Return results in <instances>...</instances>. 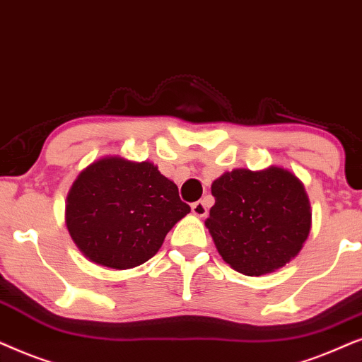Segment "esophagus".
<instances>
[{"label": "esophagus", "mask_w": 362, "mask_h": 362, "mask_svg": "<svg viewBox=\"0 0 362 362\" xmlns=\"http://www.w3.org/2000/svg\"><path fill=\"white\" fill-rule=\"evenodd\" d=\"M192 214H194L195 216H205L206 214H209L205 202L199 200V202H195V204H192Z\"/></svg>", "instance_id": "obj_1"}]
</instances>
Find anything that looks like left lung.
Segmentation results:
<instances>
[{"label": "left lung", "instance_id": "obj_1", "mask_svg": "<svg viewBox=\"0 0 362 362\" xmlns=\"http://www.w3.org/2000/svg\"><path fill=\"white\" fill-rule=\"evenodd\" d=\"M211 194L215 205L205 225L238 273L259 276L285 267L310 235V202L291 172L237 168L216 178Z\"/></svg>", "mask_w": 362, "mask_h": 362}]
</instances>
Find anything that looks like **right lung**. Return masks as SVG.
Listing matches in <instances>:
<instances>
[{
  "label": "right lung",
  "instance_id": "right-lung-1",
  "mask_svg": "<svg viewBox=\"0 0 362 362\" xmlns=\"http://www.w3.org/2000/svg\"><path fill=\"white\" fill-rule=\"evenodd\" d=\"M189 211L177 185L153 163L107 157L76 178L67 195L66 223L90 262L125 269L151 259Z\"/></svg>",
  "mask_w": 362,
  "mask_h": 362
}]
</instances>
